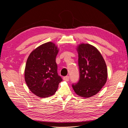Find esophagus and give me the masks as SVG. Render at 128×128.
I'll use <instances>...</instances> for the list:
<instances>
[{
	"label": "esophagus",
	"mask_w": 128,
	"mask_h": 128,
	"mask_svg": "<svg viewBox=\"0 0 128 128\" xmlns=\"http://www.w3.org/2000/svg\"><path fill=\"white\" fill-rule=\"evenodd\" d=\"M63 80H65V81L68 82V81H69V80H70V77H69V76H65V77H63Z\"/></svg>",
	"instance_id": "34e87169"
}]
</instances>
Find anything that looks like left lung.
I'll use <instances>...</instances> for the list:
<instances>
[{
	"label": "left lung",
	"mask_w": 128,
	"mask_h": 128,
	"mask_svg": "<svg viewBox=\"0 0 128 128\" xmlns=\"http://www.w3.org/2000/svg\"><path fill=\"white\" fill-rule=\"evenodd\" d=\"M79 79L72 87L77 95L84 98L96 95L105 85L107 69L105 60L99 51L88 44L77 47Z\"/></svg>",
	"instance_id": "8db88e82"
}]
</instances>
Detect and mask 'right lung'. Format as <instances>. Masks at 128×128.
<instances>
[{
	"mask_svg": "<svg viewBox=\"0 0 128 128\" xmlns=\"http://www.w3.org/2000/svg\"><path fill=\"white\" fill-rule=\"evenodd\" d=\"M58 47L51 42L39 46L30 54L25 69V80L30 90L40 98L56 93L62 79L58 74Z\"/></svg>",
	"mask_w": 128,
	"mask_h": 128,
	"instance_id": "right-lung-1",
	"label": "right lung"
}]
</instances>
